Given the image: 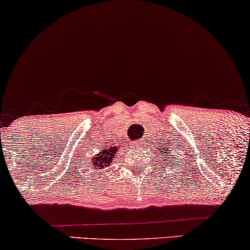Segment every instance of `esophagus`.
Returning a JSON list of instances; mask_svg holds the SVG:
<instances>
[{
    "label": "esophagus",
    "mask_w": 250,
    "mask_h": 250,
    "mask_svg": "<svg viewBox=\"0 0 250 250\" xmlns=\"http://www.w3.org/2000/svg\"><path fill=\"white\" fill-rule=\"evenodd\" d=\"M138 144H140V141H138Z\"/></svg>",
    "instance_id": "esophagus-1"
}]
</instances>
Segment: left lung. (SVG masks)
<instances>
[{
    "instance_id": "8db88e82",
    "label": "left lung",
    "mask_w": 250,
    "mask_h": 250,
    "mask_svg": "<svg viewBox=\"0 0 250 250\" xmlns=\"http://www.w3.org/2000/svg\"><path fill=\"white\" fill-rule=\"evenodd\" d=\"M162 150H163V149H162ZM163 151H165V150H163ZM169 152V151H168ZM158 154H159V152H158ZM163 155H165L166 156V154H163Z\"/></svg>"
}]
</instances>
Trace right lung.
I'll list each match as a JSON object with an SVG mask.
<instances>
[{
	"label": "right lung",
	"mask_w": 250,
	"mask_h": 250,
	"mask_svg": "<svg viewBox=\"0 0 250 250\" xmlns=\"http://www.w3.org/2000/svg\"><path fill=\"white\" fill-rule=\"evenodd\" d=\"M115 148H103L101 151L96 155V157L92 159L93 169H103L104 167H109L112 165V159L115 154Z\"/></svg>",
	"instance_id": "add662e5"
}]
</instances>
